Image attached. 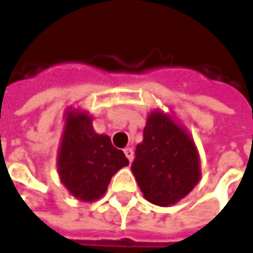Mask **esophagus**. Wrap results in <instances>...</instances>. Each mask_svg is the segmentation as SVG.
Here are the masks:
<instances>
[{
    "label": "esophagus",
    "mask_w": 253,
    "mask_h": 253,
    "mask_svg": "<svg viewBox=\"0 0 253 253\" xmlns=\"http://www.w3.org/2000/svg\"><path fill=\"white\" fill-rule=\"evenodd\" d=\"M125 155L127 157V160L131 163L133 161V149L131 148H125Z\"/></svg>",
    "instance_id": "1"
}]
</instances>
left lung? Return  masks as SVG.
<instances>
[{"mask_svg":"<svg viewBox=\"0 0 253 253\" xmlns=\"http://www.w3.org/2000/svg\"><path fill=\"white\" fill-rule=\"evenodd\" d=\"M131 171L143 198L158 207L174 205L199 183V151L174 114L160 108L149 113Z\"/></svg>","mask_w":253,"mask_h":253,"instance_id":"obj_1","label":"left lung"}]
</instances>
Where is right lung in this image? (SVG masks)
Instances as JSON below:
<instances>
[{"label":"right lung","mask_w":253,"mask_h":253,"mask_svg":"<svg viewBox=\"0 0 253 253\" xmlns=\"http://www.w3.org/2000/svg\"><path fill=\"white\" fill-rule=\"evenodd\" d=\"M92 116L70 105L63 116V133L57 151V171L61 183L77 201L93 202L104 196L120 169L128 166L123 151L113 146L108 134L92 126Z\"/></svg>","instance_id":"1"}]
</instances>
